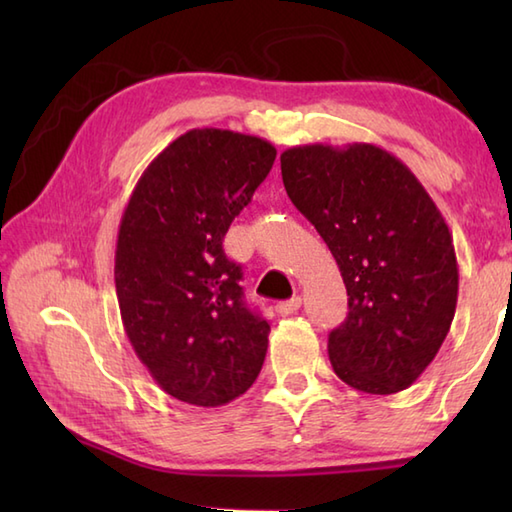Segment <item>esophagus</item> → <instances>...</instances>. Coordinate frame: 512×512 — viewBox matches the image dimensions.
Returning a JSON list of instances; mask_svg holds the SVG:
<instances>
[{"instance_id":"1","label":"esophagus","mask_w":512,"mask_h":512,"mask_svg":"<svg viewBox=\"0 0 512 512\" xmlns=\"http://www.w3.org/2000/svg\"><path fill=\"white\" fill-rule=\"evenodd\" d=\"M301 308V299L299 297H292L288 301H281L277 303V314H281V317H290V314H295L297 310Z\"/></svg>"}]
</instances>
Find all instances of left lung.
Listing matches in <instances>:
<instances>
[{"instance_id": "left-lung-1", "label": "left lung", "mask_w": 512, "mask_h": 512, "mask_svg": "<svg viewBox=\"0 0 512 512\" xmlns=\"http://www.w3.org/2000/svg\"><path fill=\"white\" fill-rule=\"evenodd\" d=\"M292 204L339 264L347 319L330 332L334 374L365 394L416 383L447 339L458 259L436 202L383 147L323 143L281 154Z\"/></svg>"}]
</instances>
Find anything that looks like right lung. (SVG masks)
I'll return each mask as SVG.
<instances>
[{"instance_id":"add662e5","label":"right lung","mask_w":512,"mask_h":512,"mask_svg":"<svg viewBox=\"0 0 512 512\" xmlns=\"http://www.w3.org/2000/svg\"><path fill=\"white\" fill-rule=\"evenodd\" d=\"M275 156L264 138L191 129L149 162L118 226L127 339L158 387L195 407L226 405L262 372L270 325L244 303L222 239Z\"/></svg>"}]
</instances>
